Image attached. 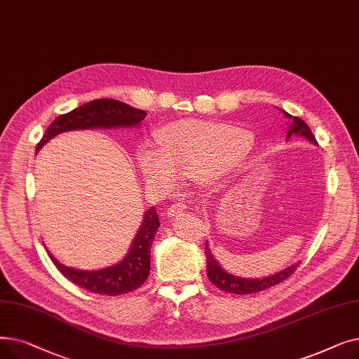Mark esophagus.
<instances>
[{
    "mask_svg": "<svg viewBox=\"0 0 359 359\" xmlns=\"http://www.w3.org/2000/svg\"><path fill=\"white\" fill-rule=\"evenodd\" d=\"M187 208L186 206V203L182 201H179V202H175V203H172L170 205V208H168V211H167V215L168 217H172V218H175V217H180L183 212H184V210Z\"/></svg>",
    "mask_w": 359,
    "mask_h": 359,
    "instance_id": "34e87169",
    "label": "esophagus"
}]
</instances>
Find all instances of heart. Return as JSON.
Listing matches in <instances>:
<instances>
[{"label": "heart", "instance_id": "b5f03b06", "mask_svg": "<svg viewBox=\"0 0 359 359\" xmlns=\"http://www.w3.org/2000/svg\"><path fill=\"white\" fill-rule=\"evenodd\" d=\"M158 144H142L137 161L148 182L172 187L182 179L212 183L237 167L250 147L249 132L205 121H179L161 128Z\"/></svg>", "mask_w": 359, "mask_h": 359}]
</instances>
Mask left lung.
<instances>
[{"mask_svg": "<svg viewBox=\"0 0 359 359\" xmlns=\"http://www.w3.org/2000/svg\"><path fill=\"white\" fill-rule=\"evenodd\" d=\"M282 113H284V116L288 121L287 123L290 125L287 140L291 138L292 135H299V137H304L306 140H309L313 144H317L311 129L303 119L290 115V113L285 110H282ZM205 255H206V273H208V278L212 284L225 292L240 294V295L260 292L263 290H268L273 285H278L279 282L285 280L288 276H291V273H294V271L298 266V263H295V265H292L284 271H280L275 275H271L268 278L249 279V278H238L229 272H225L219 266V263L215 260V257L212 256L208 243H205Z\"/></svg>", "mask_w": 359, "mask_h": 359, "instance_id": "8db88e82", "label": "left lung"}]
</instances>
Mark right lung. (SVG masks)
I'll return each mask as SVG.
<instances>
[{
  "label": "right lung",
  "mask_w": 359,
  "mask_h": 359,
  "mask_svg": "<svg viewBox=\"0 0 359 359\" xmlns=\"http://www.w3.org/2000/svg\"><path fill=\"white\" fill-rule=\"evenodd\" d=\"M147 113L126 103L113 99H99L74 109L56 118L37 144L39 151L49 140L67 130L91 128H132L144 121ZM160 227L158 215L154 206L144 214V221L138 230L128 255L119 263L99 271H79L68 268L56 260L50 253L53 265L68 278L72 284L90 292L100 295H122L140 288L149 273V248L156 231Z\"/></svg>",
  "instance_id": "right-lung-1"
}]
</instances>
